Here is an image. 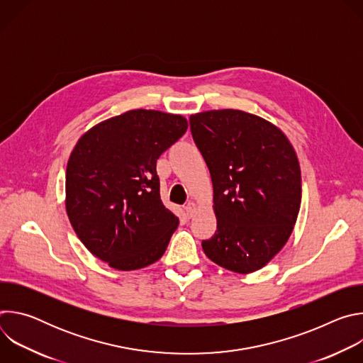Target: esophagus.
<instances>
[{
	"label": "esophagus",
	"mask_w": 363,
	"mask_h": 363,
	"mask_svg": "<svg viewBox=\"0 0 363 363\" xmlns=\"http://www.w3.org/2000/svg\"><path fill=\"white\" fill-rule=\"evenodd\" d=\"M185 211H186V216H188L189 218L194 217V216L196 214V211H198L196 203H195V202H188V203L185 205Z\"/></svg>",
	"instance_id": "34e87169"
}]
</instances>
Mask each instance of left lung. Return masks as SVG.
Wrapping results in <instances>:
<instances>
[{
    "label": "left lung",
    "instance_id": "obj_1",
    "mask_svg": "<svg viewBox=\"0 0 363 363\" xmlns=\"http://www.w3.org/2000/svg\"><path fill=\"white\" fill-rule=\"evenodd\" d=\"M189 125L214 186L217 231L202 250L230 272L260 270L284 247L298 216L296 150L276 125L242 111L195 113Z\"/></svg>",
    "mask_w": 363,
    "mask_h": 363
}]
</instances>
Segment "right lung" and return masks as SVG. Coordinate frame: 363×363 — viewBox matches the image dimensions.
Listing matches in <instances>:
<instances>
[{
	"mask_svg": "<svg viewBox=\"0 0 363 363\" xmlns=\"http://www.w3.org/2000/svg\"><path fill=\"white\" fill-rule=\"evenodd\" d=\"M186 129L181 115L135 109L94 125L72 150L70 224L112 269H143L164 255L179 220L161 201L157 161Z\"/></svg>",
	"mask_w": 363,
	"mask_h": 363,
	"instance_id": "right-lung-1",
	"label": "right lung"
}]
</instances>
